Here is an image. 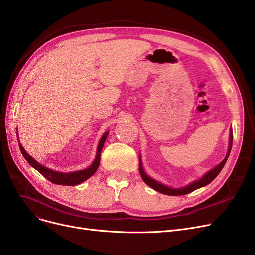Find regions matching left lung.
I'll use <instances>...</instances> for the list:
<instances>
[{
    "label": "left lung",
    "mask_w": 255,
    "mask_h": 255,
    "mask_svg": "<svg viewBox=\"0 0 255 255\" xmlns=\"http://www.w3.org/2000/svg\"><path fill=\"white\" fill-rule=\"evenodd\" d=\"M232 130L230 129V135H229V147H228V151H227V154L225 158L221 161L217 167H215L214 169H212L210 171H208L202 178H200L199 180H196L194 182H192L191 184L186 185L184 187H181V189H172V187H169L167 185H164L162 183H159L158 181L152 179L151 177H149L146 172L143 171L142 169V164H141V160H140V156H139V173H140V176L142 180L145 181L146 184H148L150 187H152L153 190L157 191L161 194H164V195H170V196H181V195H185V194H189L191 192H194L198 189H200V187L202 186H205L207 184H209L210 182H212L216 177L219 175V173L221 172V170L223 169L224 164L226 163L227 161V158L229 156V153L231 151V146H232Z\"/></svg>",
    "instance_id": "obj_1"
}]
</instances>
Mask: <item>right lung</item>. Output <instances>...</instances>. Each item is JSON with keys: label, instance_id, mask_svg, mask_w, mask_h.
Returning a JSON list of instances; mask_svg holds the SVG:
<instances>
[{"label": "right lung", "instance_id": "obj_1", "mask_svg": "<svg viewBox=\"0 0 255 255\" xmlns=\"http://www.w3.org/2000/svg\"><path fill=\"white\" fill-rule=\"evenodd\" d=\"M107 135H108V132H105L103 136L101 137L100 141H99L96 158L90 167L84 169V170L71 172V173H61V172H57V171H54V170L43 167V165H41L34 158H32L30 156V155L25 151L23 146L20 145V143H18V146H19L21 154H23V156L29 162V164L32 165V167L35 170H37L43 177H46L49 181H51L55 184H60V185H77V184H79L90 178V177H92L98 170L99 164H100L101 151H102V148H103V145L106 140Z\"/></svg>", "mask_w": 255, "mask_h": 255}]
</instances>
